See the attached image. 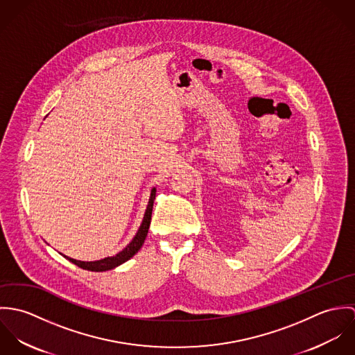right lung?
<instances>
[{
	"mask_svg": "<svg viewBox=\"0 0 355 355\" xmlns=\"http://www.w3.org/2000/svg\"><path fill=\"white\" fill-rule=\"evenodd\" d=\"M155 200V187L152 190V194H150V200L148 203V207H146V211H145V216H144V220H142V224L137 232V235L134 236V239L131 241V243L123 249L120 253L113 255V257H106L103 259H98V261H90V262H85V261H78V259H73V258H69V257H65L67 259H69L72 263L78 265L79 268L82 269H87V270H93V272H103V270H109V269H113L119 265H121L123 262L128 261L131 257H134L135 254L139 252V249L142 248L146 236H148V231H149V227H150V220H152V211H153V203Z\"/></svg>",
	"mask_w": 355,
	"mask_h": 355,
	"instance_id": "add662e5",
	"label": "right lung"
}]
</instances>
